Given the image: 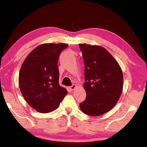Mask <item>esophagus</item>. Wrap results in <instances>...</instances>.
Wrapping results in <instances>:
<instances>
[{
  "label": "esophagus",
  "mask_w": 147,
  "mask_h": 147,
  "mask_svg": "<svg viewBox=\"0 0 147 147\" xmlns=\"http://www.w3.org/2000/svg\"><path fill=\"white\" fill-rule=\"evenodd\" d=\"M76 88V86L75 85V84H73V86L69 87V89H70L71 91H73V90H74V89H75Z\"/></svg>",
  "instance_id": "1"
}]
</instances>
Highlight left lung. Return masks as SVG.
<instances>
[{"instance_id": "obj_1", "label": "left lung", "mask_w": 147, "mask_h": 147, "mask_svg": "<svg viewBox=\"0 0 147 147\" xmlns=\"http://www.w3.org/2000/svg\"><path fill=\"white\" fill-rule=\"evenodd\" d=\"M85 65L84 88L86 98L80 104L86 115L99 116L116 105L123 91V74L120 65L106 49L79 44Z\"/></svg>"}]
</instances>
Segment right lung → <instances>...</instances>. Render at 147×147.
Segmentation results:
<instances>
[{
	"mask_svg": "<svg viewBox=\"0 0 147 147\" xmlns=\"http://www.w3.org/2000/svg\"><path fill=\"white\" fill-rule=\"evenodd\" d=\"M68 45L45 43L35 48L22 64L19 75L20 90L24 99L38 112L54 111L67 93L59 84L58 61Z\"/></svg>",
	"mask_w": 147,
	"mask_h": 147,
	"instance_id": "obj_1",
	"label": "right lung"
}]
</instances>
